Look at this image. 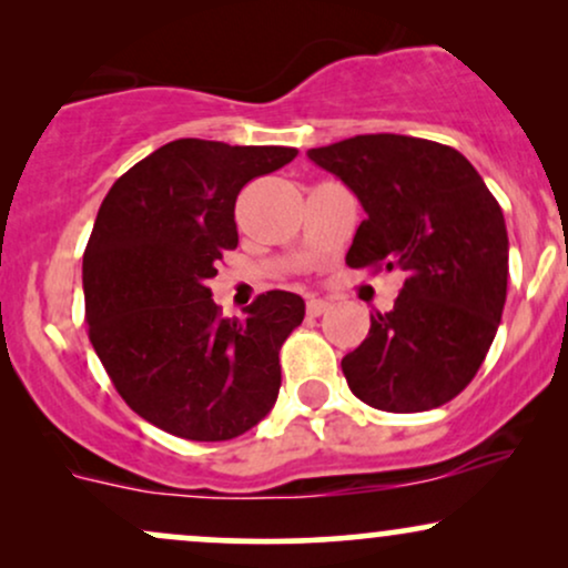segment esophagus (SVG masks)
Listing matches in <instances>:
<instances>
[{"label": "esophagus", "mask_w": 568, "mask_h": 568, "mask_svg": "<svg viewBox=\"0 0 568 568\" xmlns=\"http://www.w3.org/2000/svg\"><path fill=\"white\" fill-rule=\"evenodd\" d=\"M328 302H325V298H315V296H312V298H306V315H310V317H321L323 315V312H328Z\"/></svg>", "instance_id": "obj_1"}]
</instances>
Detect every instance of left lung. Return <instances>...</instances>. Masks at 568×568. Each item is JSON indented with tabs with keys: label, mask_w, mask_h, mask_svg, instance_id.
I'll return each mask as SVG.
<instances>
[{
	"label": "left lung",
	"mask_w": 568,
	"mask_h": 568,
	"mask_svg": "<svg viewBox=\"0 0 568 568\" xmlns=\"http://www.w3.org/2000/svg\"><path fill=\"white\" fill-rule=\"evenodd\" d=\"M366 219L352 270H403L389 312L344 355L349 389L368 406L416 414L454 400L478 374L507 298V230L499 202L459 152L414 135L371 133L310 149Z\"/></svg>",
	"instance_id": "obj_1"
}]
</instances>
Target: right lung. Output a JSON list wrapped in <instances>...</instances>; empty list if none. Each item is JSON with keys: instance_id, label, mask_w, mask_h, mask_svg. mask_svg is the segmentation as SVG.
<instances>
[{"instance_id": "1", "label": "right lung", "mask_w": 568, "mask_h": 568, "mask_svg": "<svg viewBox=\"0 0 568 568\" xmlns=\"http://www.w3.org/2000/svg\"><path fill=\"white\" fill-rule=\"evenodd\" d=\"M291 146L179 139L135 162L101 202L82 258L84 321L109 379L135 414L186 440H232L280 393V347L304 298L266 291L224 317L207 280L237 247L234 202Z\"/></svg>"}]
</instances>
